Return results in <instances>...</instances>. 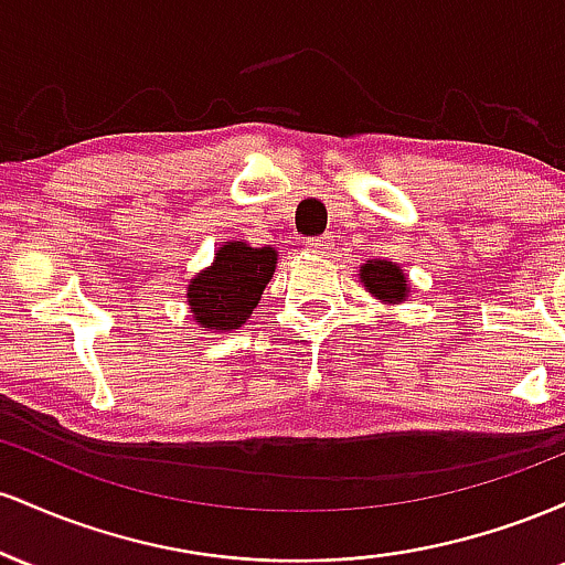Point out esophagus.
Listing matches in <instances>:
<instances>
[{
    "label": "esophagus",
    "mask_w": 565,
    "mask_h": 565,
    "mask_svg": "<svg viewBox=\"0 0 565 565\" xmlns=\"http://www.w3.org/2000/svg\"><path fill=\"white\" fill-rule=\"evenodd\" d=\"M332 246H334V238L329 236V233L327 236H316L308 242V249L316 252V255H327V252H332Z\"/></svg>",
    "instance_id": "1"
}]
</instances>
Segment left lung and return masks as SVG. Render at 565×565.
Returning <instances> with one entry per match:
<instances>
[{"instance_id":"left-lung-1","label":"left lung","mask_w":565,"mask_h":565,"mask_svg":"<svg viewBox=\"0 0 565 565\" xmlns=\"http://www.w3.org/2000/svg\"><path fill=\"white\" fill-rule=\"evenodd\" d=\"M361 281H364V287H369L372 295H377L387 302H401L406 297V278L401 274L398 265L393 263L369 260L361 268Z\"/></svg>"}]
</instances>
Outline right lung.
Masks as SVG:
<instances>
[{
	"label": "right lung",
	"mask_w": 565,
	"mask_h": 565,
	"mask_svg": "<svg viewBox=\"0 0 565 565\" xmlns=\"http://www.w3.org/2000/svg\"><path fill=\"white\" fill-rule=\"evenodd\" d=\"M276 268V249H252L244 242H225L217 260L199 274L188 287L193 319L210 329H236L260 302L265 284Z\"/></svg>",
	"instance_id": "obj_1"
}]
</instances>
